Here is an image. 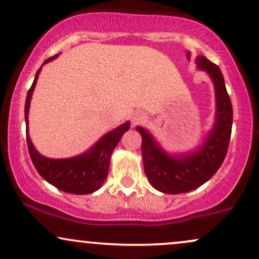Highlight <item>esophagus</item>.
I'll return each mask as SVG.
<instances>
[{"label": "esophagus", "mask_w": 259, "mask_h": 259, "mask_svg": "<svg viewBox=\"0 0 259 259\" xmlns=\"http://www.w3.org/2000/svg\"><path fill=\"white\" fill-rule=\"evenodd\" d=\"M145 119H146V117H145L142 113H135V114L133 115V124L134 125H136V124L142 123Z\"/></svg>", "instance_id": "esophagus-1"}]
</instances>
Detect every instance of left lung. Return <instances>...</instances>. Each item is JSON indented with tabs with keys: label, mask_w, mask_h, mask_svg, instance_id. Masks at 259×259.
Returning a JSON list of instances; mask_svg holds the SVG:
<instances>
[{
	"label": "left lung",
	"mask_w": 259,
	"mask_h": 259,
	"mask_svg": "<svg viewBox=\"0 0 259 259\" xmlns=\"http://www.w3.org/2000/svg\"><path fill=\"white\" fill-rule=\"evenodd\" d=\"M196 63L198 69L209 74L215 89V123L204 144L195 152L173 157L159 147L147 130L136 127L142 136L141 152L147 179L154 189L164 194L189 192L209 180L224 162L230 142L233 106L225 88L224 76L218 65L203 56H198Z\"/></svg>",
	"instance_id": "left-lung-1"
}]
</instances>
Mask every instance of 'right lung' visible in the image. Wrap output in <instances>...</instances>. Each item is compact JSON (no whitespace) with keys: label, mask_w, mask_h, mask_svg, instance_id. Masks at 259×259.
<instances>
[{"label":"right lung","mask_w":259,"mask_h":259,"mask_svg":"<svg viewBox=\"0 0 259 259\" xmlns=\"http://www.w3.org/2000/svg\"><path fill=\"white\" fill-rule=\"evenodd\" d=\"M57 57V55L50 57L44 62L52 61ZM41 68L36 72L34 82L29 89L25 100V124H26V142H28V150L32 164L36 168L38 174L44 178L47 183L52 184L57 189L68 194L74 195H88L92 194L99 190L101 185L105 183L109 169V159L112 152L118 142L120 141L123 134L127 132L130 127V123L121 124L117 129L112 130L111 133L106 134L102 139L95 145L94 147L86 151L80 156L73 158L64 159H52L41 156L35 150L30 138L28 135V113L30 107V100L32 91H34L38 74Z\"/></svg>","instance_id":"obj_1"}]
</instances>
